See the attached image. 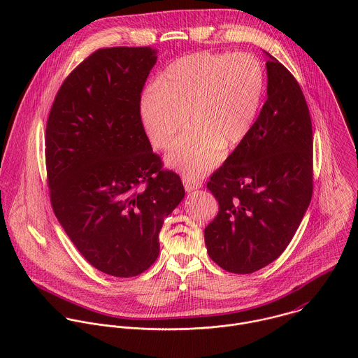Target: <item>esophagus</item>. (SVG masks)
I'll list each match as a JSON object with an SVG mask.
<instances>
[{"label": "esophagus", "instance_id": "obj_1", "mask_svg": "<svg viewBox=\"0 0 358 358\" xmlns=\"http://www.w3.org/2000/svg\"><path fill=\"white\" fill-rule=\"evenodd\" d=\"M182 182H184V188H185L187 192H191L196 188H201V181L194 178V177H189V176H184Z\"/></svg>", "mask_w": 358, "mask_h": 358}]
</instances>
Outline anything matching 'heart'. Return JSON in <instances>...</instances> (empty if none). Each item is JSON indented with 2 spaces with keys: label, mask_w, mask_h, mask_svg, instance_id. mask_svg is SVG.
Segmentation results:
<instances>
[{
  "label": "heart",
  "mask_w": 358,
  "mask_h": 358,
  "mask_svg": "<svg viewBox=\"0 0 358 358\" xmlns=\"http://www.w3.org/2000/svg\"><path fill=\"white\" fill-rule=\"evenodd\" d=\"M266 90L264 64L252 54L195 52L177 58L140 100L138 113L150 143L167 150V164L201 177L222 148L242 144L257 123Z\"/></svg>",
  "instance_id": "1"
}]
</instances>
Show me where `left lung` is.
Listing matches in <instances>:
<instances>
[{
	"instance_id": "1",
	"label": "left lung",
	"mask_w": 358,
	"mask_h": 358,
	"mask_svg": "<svg viewBox=\"0 0 358 358\" xmlns=\"http://www.w3.org/2000/svg\"><path fill=\"white\" fill-rule=\"evenodd\" d=\"M268 99L246 140L210 177L220 203L203 231L210 258L232 273L257 272L287 248L313 194V131L294 76L272 55Z\"/></svg>"
}]
</instances>
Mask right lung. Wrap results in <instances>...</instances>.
Masks as SVG:
<instances>
[{"instance_id":"obj_1","label":"right lung","mask_w":358,"mask_h":358,"mask_svg":"<svg viewBox=\"0 0 358 358\" xmlns=\"http://www.w3.org/2000/svg\"><path fill=\"white\" fill-rule=\"evenodd\" d=\"M156 62L150 46L94 50L62 83L46 123L54 213L82 257L117 278L156 262L164 218L185 195L140 120L141 90Z\"/></svg>"}]
</instances>
